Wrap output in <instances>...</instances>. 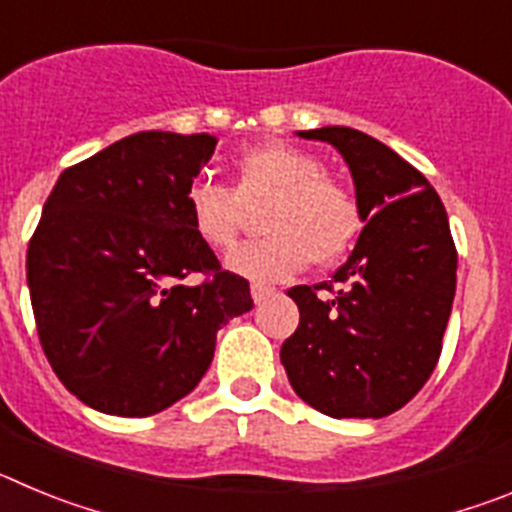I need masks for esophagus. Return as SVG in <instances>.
I'll return each instance as SVG.
<instances>
[{"mask_svg":"<svg viewBox=\"0 0 512 512\" xmlns=\"http://www.w3.org/2000/svg\"><path fill=\"white\" fill-rule=\"evenodd\" d=\"M274 292H277V289L274 287H269V284H251V297H253V302H256V305H261V302L266 300V297H271L274 295Z\"/></svg>","mask_w":512,"mask_h":512,"instance_id":"1","label":"esophagus"}]
</instances>
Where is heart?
<instances>
[{
	"label": "heart",
	"instance_id": "heart-1",
	"mask_svg": "<svg viewBox=\"0 0 512 512\" xmlns=\"http://www.w3.org/2000/svg\"><path fill=\"white\" fill-rule=\"evenodd\" d=\"M235 189L210 179L187 187V220L205 246H233L246 220V207L269 202L264 212L266 238L246 241L228 253V266L256 282H277L305 269L310 261L325 266L341 259L361 228L356 194L325 176L318 156L266 143L235 158Z\"/></svg>",
	"mask_w": 512,
	"mask_h": 512
}]
</instances>
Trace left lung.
<instances>
[{
    "label": "left lung",
    "instance_id": "1",
    "mask_svg": "<svg viewBox=\"0 0 512 512\" xmlns=\"http://www.w3.org/2000/svg\"><path fill=\"white\" fill-rule=\"evenodd\" d=\"M338 148L364 230L330 282L287 292L300 325L282 343L297 395L330 418H384L433 374L456 292V246L436 189L354 128L300 130Z\"/></svg>",
    "mask_w": 512,
    "mask_h": 512
}]
</instances>
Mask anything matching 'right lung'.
Listing matches in <instances>:
<instances>
[{"label":"right lung","instance_id":"obj_1","mask_svg":"<svg viewBox=\"0 0 512 512\" xmlns=\"http://www.w3.org/2000/svg\"><path fill=\"white\" fill-rule=\"evenodd\" d=\"M217 138L146 130L58 176L27 246L40 346L71 395L107 415L161 413L200 384L248 282L192 233L187 187ZM192 273L206 277L187 285Z\"/></svg>","mask_w":512,"mask_h":512}]
</instances>
